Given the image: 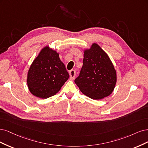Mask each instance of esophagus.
<instances>
[{
	"label": "esophagus",
	"instance_id": "1",
	"mask_svg": "<svg viewBox=\"0 0 148 148\" xmlns=\"http://www.w3.org/2000/svg\"><path fill=\"white\" fill-rule=\"evenodd\" d=\"M69 75H70V79L73 80L75 78V70H71L69 71Z\"/></svg>",
	"mask_w": 148,
	"mask_h": 148
}]
</instances>
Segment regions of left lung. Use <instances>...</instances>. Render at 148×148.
I'll return each instance as SVG.
<instances>
[{
  "instance_id": "8db88e82",
  "label": "left lung",
  "mask_w": 148,
  "mask_h": 148,
  "mask_svg": "<svg viewBox=\"0 0 148 148\" xmlns=\"http://www.w3.org/2000/svg\"><path fill=\"white\" fill-rule=\"evenodd\" d=\"M80 92L93 99L110 95L117 82V73L108 54L97 43L84 49L83 66L75 80Z\"/></svg>"
}]
</instances>
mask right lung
<instances>
[{"instance_id":"obj_1","label":"right lung","mask_w":148,"mask_h":148,"mask_svg":"<svg viewBox=\"0 0 148 148\" xmlns=\"http://www.w3.org/2000/svg\"><path fill=\"white\" fill-rule=\"evenodd\" d=\"M69 77L59 53L47 45L32 63L27 72V84L34 96L44 99L56 95Z\"/></svg>"}]
</instances>
